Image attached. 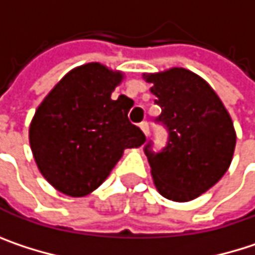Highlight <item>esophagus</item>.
<instances>
[{
	"label": "esophagus",
	"instance_id": "obj_1",
	"mask_svg": "<svg viewBox=\"0 0 255 255\" xmlns=\"http://www.w3.org/2000/svg\"><path fill=\"white\" fill-rule=\"evenodd\" d=\"M140 128H141V131L144 132V135H146V137H147V135L150 134V129H149V124H147L146 121L140 123Z\"/></svg>",
	"mask_w": 255,
	"mask_h": 255
}]
</instances>
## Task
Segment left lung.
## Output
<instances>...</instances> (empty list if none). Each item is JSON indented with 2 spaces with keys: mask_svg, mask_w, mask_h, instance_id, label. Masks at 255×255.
Returning <instances> with one entry per match:
<instances>
[{
  "mask_svg": "<svg viewBox=\"0 0 255 255\" xmlns=\"http://www.w3.org/2000/svg\"><path fill=\"white\" fill-rule=\"evenodd\" d=\"M168 131L167 144L155 152L152 140L144 153L158 192L171 201H192L213 187L228 171L236 134L216 91L196 74L173 68L144 75Z\"/></svg>",
  "mask_w": 255,
  "mask_h": 255,
  "instance_id": "8db88e82",
  "label": "left lung"
}]
</instances>
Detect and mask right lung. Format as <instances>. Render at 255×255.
I'll return each mask as SVG.
<instances>
[{
  "instance_id": "obj_1",
  "label": "right lung",
  "mask_w": 255,
  "mask_h": 255,
  "mask_svg": "<svg viewBox=\"0 0 255 255\" xmlns=\"http://www.w3.org/2000/svg\"><path fill=\"white\" fill-rule=\"evenodd\" d=\"M123 74L100 63L71 71L50 91L29 128L30 149L41 174L69 196L97 189L128 147L146 141L128 120L132 100L112 91Z\"/></svg>"
}]
</instances>
